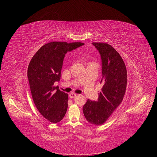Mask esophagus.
<instances>
[{"label": "esophagus", "mask_w": 157, "mask_h": 157, "mask_svg": "<svg viewBox=\"0 0 157 157\" xmlns=\"http://www.w3.org/2000/svg\"><path fill=\"white\" fill-rule=\"evenodd\" d=\"M69 98H75V97H76V96H77V94H75V93H71V94H69Z\"/></svg>", "instance_id": "34e87169"}]
</instances>
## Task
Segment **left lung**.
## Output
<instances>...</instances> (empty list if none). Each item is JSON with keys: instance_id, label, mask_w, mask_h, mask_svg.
<instances>
[{"instance_id": "8db88e82", "label": "left lung", "mask_w": 157, "mask_h": 157, "mask_svg": "<svg viewBox=\"0 0 157 157\" xmlns=\"http://www.w3.org/2000/svg\"><path fill=\"white\" fill-rule=\"evenodd\" d=\"M101 56L103 83L101 91L98 93V101L88 99L83 106L86 119L92 124L105 123L113 111L121 103L125 94L127 71L121 55L110 44L93 42Z\"/></svg>"}]
</instances>
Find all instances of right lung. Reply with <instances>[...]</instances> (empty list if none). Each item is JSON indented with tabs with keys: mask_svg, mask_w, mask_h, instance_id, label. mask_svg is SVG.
I'll use <instances>...</instances> for the list:
<instances>
[{
	"mask_svg": "<svg viewBox=\"0 0 157 157\" xmlns=\"http://www.w3.org/2000/svg\"><path fill=\"white\" fill-rule=\"evenodd\" d=\"M84 45L80 42H51L42 46L28 66L27 77L38 111L52 123L61 121L68 107V94L54 86L59 82L65 55Z\"/></svg>",
	"mask_w": 157,
	"mask_h": 157,
	"instance_id": "1",
	"label": "right lung"
}]
</instances>
